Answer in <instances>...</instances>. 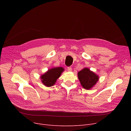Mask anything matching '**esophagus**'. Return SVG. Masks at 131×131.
Masks as SVG:
<instances>
[{
  "instance_id": "esophagus-1",
  "label": "esophagus",
  "mask_w": 131,
  "mask_h": 131,
  "mask_svg": "<svg viewBox=\"0 0 131 131\" xmlns=\"http://www.w3.org/2000/svg\"><path fill=\"white\" fill-rule=\"evenodd\" d=\"M67 70H68V71H70V72H71V71H72V67H67Z\"/></svg>"
}]
</instances>
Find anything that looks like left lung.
<instances>
[{
	"label": "left lung",
	"instance_id": "left-lung-1",
	"mask_svg": "<svg viewBox=\"0 0 131 131\" xmlns=\"http://www.w3.org/2000/svg\"><path fill=\"white\" fill-rule=\"evenodd\" d=\"M78 78L81 85L86 90L91 89L99 80V76L88 68L78 72Z\"/></svg>",
	"mask_w": 131,
	"mask_h": 131
}]
</instances>
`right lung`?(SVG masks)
Instances as JSON below:
<instances>
[{
  "label": "right lung",
  "mask_w": 131,
  "mask_h": 131,
  "mask_svg": "<svg viewBox=\"0 0 131 131\" xmlns=\"http://www.w3.org/2000/svg\"><path fill=\"white\" fill-rule=\"evenodd\" d=\"M64 69L61 67L52 68L48 70L45 74L41 75L40 78L42 83L46 86L50 87L53 86L57 80L60 77Z\"/></svg>",
  "instance_id": "right-lung-1"
}]
</instances>
